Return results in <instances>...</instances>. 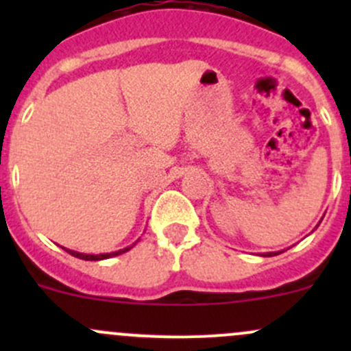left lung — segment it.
I'll use <instances>...</instances> for the list:
<instances>
[{
	"label": "left lung",
	"mask_w": 351,
	"mask_h": 351,
	"mask_svg": "<svg viewBox=\"0 0 351 351\" xmlns=\"http://www.w3.org/2000/svg\"><path fill=\"white\" fill-rule=\"evenodd\" d=\"M270 254H278V253H268V256H270Z\"/></svg>",
	"instance_id": "left-lung-1"
}]
</instances>
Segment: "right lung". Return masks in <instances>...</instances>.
<instances>
[{
  "label": "right lung",
  "instance_id": "obj_1",
  "mask_svg": "<svg viewBox=\"0 0 351 351\" xmlns=\"http://www.w3.org/2000/svg\"><path fill=\"white\" fill-rule=\"evenodd\" d=\"M130 247H123V250L120 251H115V253H105V254H83V253H77V251H71V250H66L67 253L73 254V256L80 258V260H86V261H98V260H105V258H112V256H117V254H122L125 253V251H129Z\"/></svg>",
  "mask_w": 351,
  "mask_h": 351
}]
</instances>
